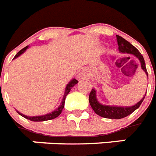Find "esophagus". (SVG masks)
<instances>
[{"label":"esophagus","mask_w":156,"mask_h":156,"mask_svg":"<svg viewBox=\"0 0 156 156\" xmlns=\"http://www.w3.org/2000/svg\"><path fill=\"white\" fill-rule=\"evenodd\" d=\"M88 77V73L86 71V70H83V71H81L79 74H78V78L79 79H85Z\"/></svg>","instance_id":"34e87169"}]
</instances>
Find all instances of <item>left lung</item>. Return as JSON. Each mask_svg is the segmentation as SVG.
<instances>
[{"label":"left lung","mask_w":156,"mask_h":156,"mask_svg":"<svg viewBox=\"0 0 156 156\" xmlns=\"http://www.w3.org/2000/svg\"><path fill=\"white\" fill-rule=\"evenodd\" d=\"M116 40H117L118 49L120 53L130 54V55H134L140 61L141 69L145 72V74H147V78H148L144 58L140 54V52L134 46L132 45L129 42L125 40L124 38L118 35H116ZM145 95L143 97L140 101L132 106H117V105H103L98 101V98H97L96 90L92 89L90 94V97H89V101H90V104L92 108L98 116L108 119H121L129 116L131 113H133L136 109H137L141 105V103L143 102Z\"/></svg>","instance_id":"obj_1"}]
</instances>
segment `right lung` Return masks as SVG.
<instances>
[{
    "label": "right lung",
    "instance_id": "add662e5",
    "mask_svg": "<svg viewBox=\"0 0 156 156\" xmlns=\"http://www.w3.org/2000/svg\"><path fill=\"white\" fill-rule=\"evenodd\" d=\"M27 48H28V46H27V47H25V48H23L22 50H20V51L18 52L16 55V56L14 57V58H18L20 55H21L25 51ZM78 82V81L76 80L75 78H73L72 80H70V82H68L67 85H66V88H65V92H64L63 98H62V101H61V103H60L59 106L56 108L55 110L52 111L51 112L47 113V114H45V115H40V116H26V115L23 114V113L20 112L19 111H17V110H16V112H17L20 115V116H22L23 117H24V118L27 119V120H31V121H45V120H52V119L56 118L57 116H58L60 114H61V112H62V109H63L64 105H65V100H66V96H67V94L70 93V90H71L72 87H74V86H75V85L77 84Z\"/></svg>",
    "mask_w": 156,
    "mask_h": 156
}]
</instances>
